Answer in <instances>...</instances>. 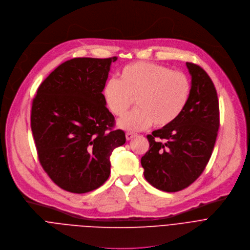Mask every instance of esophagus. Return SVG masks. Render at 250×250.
I'll return each instance as SVG.
<instances>
[{
  "mask_svg": "<svg viewBox=\"0 0 250 250\" xmlns=\"http://www.w3.org/2000/svg\"><path fill=\"white\" fill-rule=\"evenodd\" d=\"M137 134L136 133H133V132H127L126 133V139L129 141V140H132L134 137H136Z\"/></svg>",
  "mask_w": 250,
  "mask_h": 250,
  "instance_id": "34e87169",
  "label": "esophagus"
}]
</instances>
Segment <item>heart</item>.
Instances as JSON below:
<instances>
[{"instance_id": "b5f03b06", "label": "heart", "mask_w": 250, "mask_h": 250, "mask_svg": "<svg viewBox=\"0 0 250 250\" xmlns=\"http://www.w3.org/2000/svg\"><path fill=\"white\" fill-rule=\"evenodd\" d=\"M190 92L186 74L148 62L126 65L119 80L111 78L104 87L105 103L117 117L126 114L136 98L138 108L119 121L121 128L133 131L146 129L153 123L157 127L172 123L186 106Z\"/></svg>"}]
</instances>
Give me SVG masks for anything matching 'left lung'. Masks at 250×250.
Segmentation results:
<instances>
[{
    "mask_svg": "<svg viewBox=\"0 0 250 250\" xmlns=\"http://www.w3.org/2000/svg\"><path fill=\"white\" fill-rule=\"evenodd\" d=\"M186 66L192 77L187 104L172 123L146 136L149 147L141 159L146 180L166 192L180 191L202 174L220 127L214 83L199 65Z\"/></svg>",
    "mask_w": 250,
    "mask_h": 250,
    "instance_id": "left-lung-1",
    "label": "left lung"
}]
</instances>
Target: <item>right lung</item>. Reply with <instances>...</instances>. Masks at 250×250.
Here are the masks:
<instances>
[{
	"instance_id": "right-lung-1",
	"label": "right lung",
	"mask_w": 250,
	"mask_h": 250,
	"mask_svg": "<svg viewBox=\"0 0 250 250\" xmlns=\"http://www.w3.org/2000/svg\"><path fill=\"white\" fill-rule=\"evenodd\" d=\"M116 60L66 61L41 83L32 101L30 126L39 163L68 192L101 187L109 177L113 149L126 142L103 94Z\"/></svg>"
}]
</instances>
